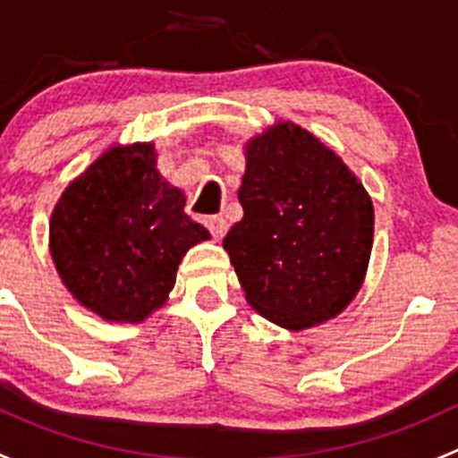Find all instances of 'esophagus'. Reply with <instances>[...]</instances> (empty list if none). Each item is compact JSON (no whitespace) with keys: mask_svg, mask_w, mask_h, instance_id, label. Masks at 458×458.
<instances>
[{"mask_svg":"<svg viewBox=\"0 0 458 458\" xmlns=\"http://www.w3.org/2000/svg\"><path fill=\"white\" fill-rule=\"evenodd\" d=\"M206 228L210 230L212 239H224V234L228 233V221L224 219V216H208L206 219Z\"/></svg>","mask_w":458,"mask_h":458,"instance_id":"34e87169","label":"esophagus"}]
</instances>
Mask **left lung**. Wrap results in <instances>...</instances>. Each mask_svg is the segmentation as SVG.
Returning a JSON list of instances; mask_svg holds the SVG:
<instances>
[{"instance_id": "1", "label": "left lung", "mask_w": 458, "mask_h": 458, "mask_svg": "<svg viewBox=\"0 0 458 458\" xmlns=\"http://www.w3.org/2000/svg\"><path fill=\"white\" fill-rule=\"evenodd\" d=\"M239 201L243 219L224 248L259 315L306 330L357 297L374 208L335 150L297 123H275L246 143Z\"/></svg>"}]
</instances>
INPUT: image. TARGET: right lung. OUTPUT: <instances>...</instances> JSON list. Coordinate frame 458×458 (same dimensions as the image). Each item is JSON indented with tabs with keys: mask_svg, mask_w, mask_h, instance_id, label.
<instances>
[{
	"mask_svg": "<svg viewBox=\"0 0 458 458\" xmlns=\"http://www.w3.org/2000/svg\"><path fill=\"white\" fill-rule=\"evenodd\" d=\"M157 170L155 143L113 146L68 183L50 215V255L68 293L106 321L161 308L183 255L210 239Z\"/></svg>",
	"mask_w": 458,
	"mask_h": 458,
	"instance_id": "1",
	"label": "right lung"
}]
</instances>
